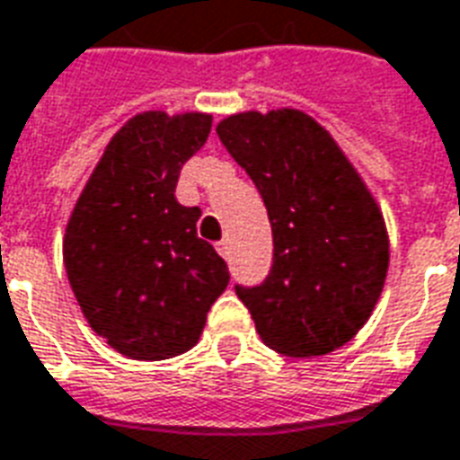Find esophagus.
<instances>
[{"instance_id":"esophagus-1","label":"esophagus","mask_w":460,"mask_h":460,"mask_svg":"<svg viewBox=\"0 0 460 460\" xmlns=\"http://www.w3.org/2000/svg\"><path fill=\"white\" fill-rule=\"evenodd\" d=\"M217 247V254H220V257H230V243H227V240H220V243L216 244Z\"/></svg>"}]
</instances>
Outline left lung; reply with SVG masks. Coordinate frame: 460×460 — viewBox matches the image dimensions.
Segmentation results:
<instances>
[{"mask_svg":"<svg viewBox=\"0 0 460 460\" xmlns=\"http://www.w3.org/2000/svg\"><path fill=\"white\" fill-rule=\"evenodd\" d=\"M220 142L262 193L274 264L237 296L262 343L289 358L333 353L380 301L390 234L377 200L326 127L301 110L234 112Z\"/></svg>","mask_w":460,"mask_h":460,"instance_id":"1","label":"left lung"}]
</instances>
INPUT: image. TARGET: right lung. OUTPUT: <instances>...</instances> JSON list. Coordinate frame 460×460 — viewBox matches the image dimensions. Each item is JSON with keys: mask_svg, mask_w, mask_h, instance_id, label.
Instances as JSON below:
<instances>
[{"mask_svg": "<svg viewBox=\"0 0 460 460\" xmlns=\"http://www.w3.org/2000/svg\"><path fill=\"white\" fill-rule=\"evenodd\" d=\"M208 112L134 115L110 139L63 234L83 316L129 360H166L198 343L227 264L200 240V208L181 206V166L206 144Z\"/></svg>", "mask_w": 460, "mask_h": 460, "instance_id": "add662e5", "label": "right lung"}]
</instances>
